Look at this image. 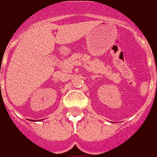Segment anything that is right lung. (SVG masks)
I'll return each instance as SVG.
<instances>
[{"mask_svg": "<svg viewBox=\"0 0 157 157\" xmlns=\"http://www.w3.org/2000/svg\"><path fill=\"white\" fill-rule=\"evenodd\" d=\"M30 121H34V120H30Z\"/></svg>", "mask_w": 157, "mask_h": 157, "instance_id": "obj_1", "label": "right lung"}]
</instances>
